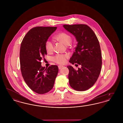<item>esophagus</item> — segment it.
I'll use <instances>...</instances> for the list:
<instances>
[{
	"mask_svg": "<svg viewBox=\"0 0 123 123\" xmlns=\"http://www.w3.org/2000/svg\"><path fill=\"white\" fill-rule=\"evenodd\" d=\"M64 67V66H63V65H59V66H58V68H59V69H62V68H63Z\"/></svg>",
	"mask_w": 123,
	"mask_h": 123,
	"instance_id": "obj_1",
	"label": "esophagus"
}]
</instances>
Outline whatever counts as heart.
Masks as SVG:
<instances>
[{"mask_svg": "<svg viewBox=\"0 0 123 123\" xmlns=\"http://www.w3.org/2000/svg\"><path fill=\"white\" fill-rule=\"evenodd\" d=\"M55 39L63 43L65 45H69L71 42V37L68 33L62 32L55 35ZM45 49L48 53H52L53 51V44L52 41L47 40L45 43ZM69 56L68 54H57L53 58V61L59 64H64Z\"/></svg>", "mask_w": 123, "mask_h": 123, "instance_id": "1", "label": "heart"}]
</instances>
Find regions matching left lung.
<instances>
[{
	"instance_id": "obj_1",
	"label": "left lung",
	"mask_w": 123,
	"mask_h": 123,
	"mask_svg": "<svg viewBox=\"0 0 123 123\" xmlns=\"http://www.w3.org/2000/svg\"><path fill=\"white\" fill-rule=\"evenodd\" d=\"M63 27L75 36L78 42L69 62L81 65L77 70L71 66H67L70 85L76 91L87 90L96 82L101 69L99 42L93 30L86 24L64 25Z\"/></svg>"
}]
</instances>
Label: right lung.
<instances>
[{"mask_svg":"<svg viewBox=\"0 0 123 123\" xmlns=\"http://www.w3.org/2000/svg\"><path fill=\"white\" fill-rule=\"evenodd\" d=\"M57 27H36L24 36L20 50V69L24 80L32 90L39 94L50 91L53 87L59 69L57 65L42 67L41 60L47 53L45 43Z\"/></svg>","mask_w":123,"mask_h":123,"instance_id":"add662e5","label":"right lung"}]
</instances>
